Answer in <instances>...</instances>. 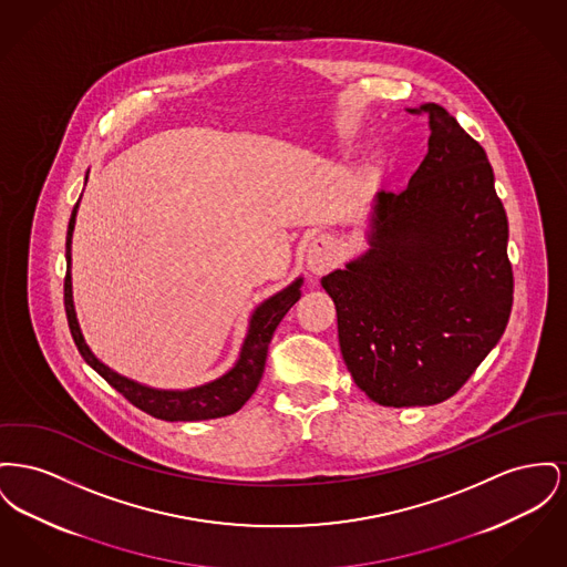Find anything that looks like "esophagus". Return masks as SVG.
Masks as SVG:
<instances>
[{
  "label": "esophagus",
  "mask_w": 567,
  "mask_h": 567,
  "mask_svg": "<svg viewBox=\"0 0 567 567\" xmlns=\"http://www.w3.org/2000/svg\"><path fill=\"white\" fill-rule=\"evenodd\" d=\"M338 259V246L330 235H319L310 241L306 250V266L312 274H323L336 264Z\"/></svg>",
  "instance_id": "34e87169"
}]
</instances>
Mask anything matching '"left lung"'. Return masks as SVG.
Instances as JSON below:
<instances>
[{
  "instance_id": "left-lung-1",
  "label": "left lung",
  "mask_w": 567,
  "mask_h": 567,
  "mask_svg": "<svg viewBox=\"0 0 567 567\" xmlns=\"http://www.w3.org/2000/svg\"><path fill=\"white\" fill-rule=\"evenodd\" d=\"M429 154L402 193H377L367 248L321 278L342 360L383 406L454 396L505 332L514 276L486 152L439 104Z\"/></svg>"
}]
</instances>
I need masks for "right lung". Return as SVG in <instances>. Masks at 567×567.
<instances>
[{"mask_svg": "<svg viewBox=\"0 0 567 567\" xmlns=\"http://www.w3.org/2000/svg\"><path fill=\"white\" fill-rule=\"evenodd\" d=\"M85 184H87V175H85ZM81 197H83V193H81ZM79 203L81 199L76 200L72 214H70V223H68L64 306H66L70 333L74 338V344H76L81 358L94 368L111 388H115L124 399L131 400L134 406L150 413L152 417L167 420V422H199V420L225 417V415H231L235 411H239L246 404V400L255 394V390L264 377L269 340L276 332L278 323L282 321V317L289 312V308L300 300L303 278L298 276L287 287H282L280 291H276L274 296H269L255 306V310L248 317V328H246V336L241 340L237 360L227 372H223L220 377H216L207 383L186 388V390H163V388L145 385L141 381H134L131 377L120 374L117 370L106 367L90 349V344L85 342V336L81 332L76 310H74V300H72V234H74Z\"/></svg>", "mask_w": 567, "mask_h": 567, "instance_id": "add662e5", "label": "right lung"}]
</instances>
